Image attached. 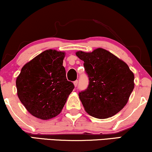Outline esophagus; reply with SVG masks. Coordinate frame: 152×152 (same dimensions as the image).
<instances>
[{
  "label": "esophagus",
  "instance_id": "esophagus-1",
  "mask_svg": "<svg viewBox=\"0 0 152 152\" xmlns=\"http://www.w3.org/2000/svg\"><path fill=\"white\" fill-rule=\"evenodd\" d=\"M78 81L77 80H75V81L74 82V86H75V87H76V86H77V85H78Z\"/></svg>",
  "mask_w": 152,
  "mask_h": 152
}]
</instances>
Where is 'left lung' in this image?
Returning a JSON list of instances; mask_svg holds the SVG:
<instances>
[{"label": "left lung", "mask_w": 152, "mask_h": 152, "mask_svg": "<svg viewBox=\"0 0 152 152\" xmlns=\"http://www.w3.org/2000/svg\"><path fill=\"white\" fill-rule=\"evenodd\" d=\"M84 62L89 84L78 96L85 110L97 118H107L127 104L134 88V74L124 61L102 48L92 53L78 51Z\"/></svg>", "instance_id": "obj_1"}]
</instances>
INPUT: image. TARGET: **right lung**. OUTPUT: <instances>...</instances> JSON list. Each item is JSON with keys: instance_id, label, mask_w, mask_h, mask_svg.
<instances>
[{"instance_id": "1", "label": "right lung", "mask_w": 152, "mask_h": 152, "mask_svg": "<svg viewBox=\"0 0 152 152\" xmlns=\"http://www.w3.org/2000/svg\"><path fill=\"white\" fill-rule=\"evenodd\" d=\"M64 55L55 50L44 51L26 63L17 78L19 99L36 118L48 120L57 116L74 90L62 66Z\"/></svg>"}]
</instances>
